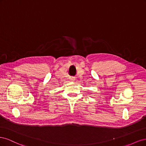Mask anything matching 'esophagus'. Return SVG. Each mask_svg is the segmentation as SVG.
<instances>
[{
	"mask_svg": "<svg viewBox=\"0 0 146 146\" xmlns=\"http://www.w3.org/2000/svg\"><path fill=\"white\" fill-rule=\"evenodd\" d=\"M70 80H71L72 82H74L75 80V79L73 78H70Z\"/></svg>",
	"mask_w": 146,
	"mask_h": 146,
	"instance_id": "1",
	"label": "esophagus"
}]
</instances>
